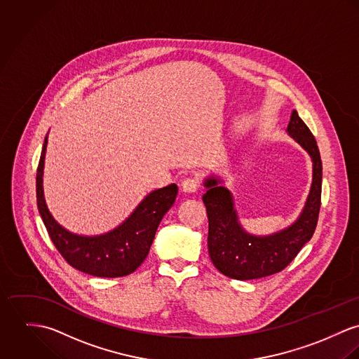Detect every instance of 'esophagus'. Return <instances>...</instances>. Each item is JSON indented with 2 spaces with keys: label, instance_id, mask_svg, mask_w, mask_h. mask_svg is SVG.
Here are the masks:
<instances>
[{
  "label": "esophagus",
  "instance_id": "1",
  "mask_svg": "<svg viewBox=\"0 0 359 359\" xmlns=\"http://www.w3.org/2000/svg\"><path fill=\"white\" fill-rule=\"evenodd\" d=\"M199 182L197 177H186L182 182V190L184 193H196L198 190Z\"/></svg>",
  "mask_w": 359,
  "mask_h": 359
}]
</instances>
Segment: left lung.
Masks as SVG:
<instances>
[{"label":"left lung","instance_id":"obj_1","mask_svg":"<svg viewBox=\"0 0 359 359\" xmlns=\"http://www.w3.org/2000/svg\"><path fill=\"white\" fill-rule=\"evenodd\" d=\"M286 130L313 160L310 194L300 216L287 229L266 237L246 233L239 224L231 193L219 186L222 180L208 177L203 183L208 189L202 201L209 222V256L213 266L229 278H263L282 271L316 231L322 191V161L317 140L296 110L290 114Z\"/></svg>","mask_w":359,"mask_h":359}]
</instances>
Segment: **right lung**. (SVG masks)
I'll list each match as a JSON object with an SVG mask.
<instances>
[{
	"mask_svg": "<svg viewBox=\"0 0 359 359\" xmlns=\"http://www.w3.org/2000/svg\"><path fill=\"white\" fill-rule=\"evenodd\" d=\"M46 144L48 135L41 151L36 189L41 219L53 245L72 267L85 274L102 278L132 274L147 257L161 220L176 199L177 186L172 183L151 191L113 231L95 237L73 234L53 219L45 203L42 175Z\"/></svg>",
	"mask_w": 359,
	"mask_h": 359,
	"instance_id": "obj_1",
	"label": "right lung"
}]
</instances>
